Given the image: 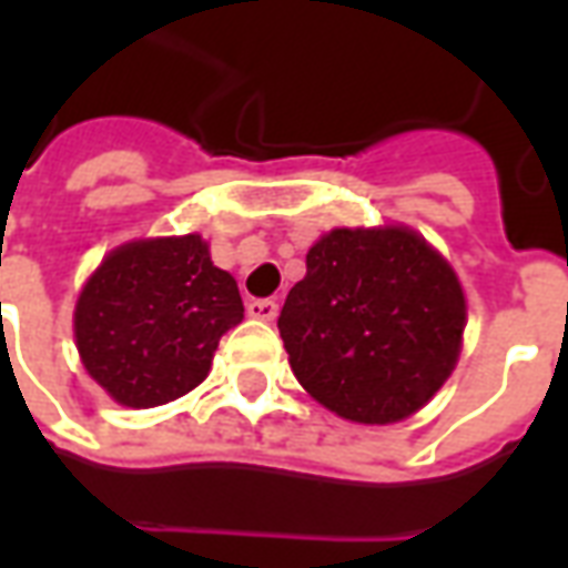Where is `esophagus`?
<instances>
[{"instance_id": "1", "label": "esophagus", "mask_w": 568, "mask_h": 568, "mask_svg": "<svg viewBox=\"0 0 568 568\" xmlns=\"http://www.w3.org/2000/svg\"><path fill=\"white\" fill-rule=\"evenodd\" d=\"M248 316L252 320H261V322H273L276 320V313H280V304L271 301V297H252L246 304Z\"/></svg>"}]
</instances>
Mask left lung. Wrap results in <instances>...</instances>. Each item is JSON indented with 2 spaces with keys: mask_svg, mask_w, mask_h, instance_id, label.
Wrapping results in <instances>:
<instances>
[{
  "mask_svg": "<svg viewBox=\"0 0 568 568\" xmlns=\"http://www.w3.org/2000/svg\"><path fill=\"white\" fill-rule=\"evenodd\" d=\"M297 383L337 417L386 426L417 414L450 377L465 328L463 285L410 227H334L280 313Z\"/></svg>",
  "mask_w": 568,
  "mask_h": 568,
  "instance_id": "left-lung-1",
  "label": "left lung"
}]
</instances>
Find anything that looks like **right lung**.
<instances>
[{"label":"right lung","mask_w":568,"mask_h":568,"mask_svg":"<svg viewBox=\"0 0 568 568\" xmlns=\"http://www.w3.org/2000/svg\"><path fill=\"white\" fill-rule=\"evenodd\" d=\"M243 322L236 280L197 234L109 252L75 304V344L93 381L124 407H158L206 381L212 353Z\"/></svg>","instance_id":"1"}]
</instances>
